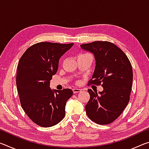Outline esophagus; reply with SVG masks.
Segmentation results:
<instances>
[{
    "label": "esophagus",
    "mask_w": 149,
    "mask_h": 149,
    "mask_svg": "<svg viewBox=\"0 0 149 149\" xmlns=\"http://www.w3.org/2000/svg\"><path fill=\"white\" fill-rule=\"evenodd\" d=\"M73 90V92H74V93H80L81 91V89H78V88H74V89H72Z\"/></svg>",
    "instance_id": "obj_1"
}]
</instances>
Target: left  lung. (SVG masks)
<instances>
[{
  "instance_id": "obj_1",
  "label": "left lung",
  "mask_w": 149,
  "mask_h": 149,
  "mask_svg": "<svg viewBox=\"0 0 149 149\" xmlns=\"http://www.w3.org/2000/svg\"><path fill=\"white\" fill-rule=\"evenodd\" d=\"M81 48L94 55L95 68L91 84H102L103 91L88 89L90 99L86 114L98 124H109L122 114L130 101L133 82L132 64L116 45L108 41L83 44Z\"/></svg>"
}]
</instances>
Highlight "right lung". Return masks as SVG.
I'll use <instances>...</instances> for the list:
<instances>
[{
    "mask_svg": "<svg viewBox=\"0 0 149 149\" xmlns=\"http://www.w3.org/2000/svg\"><path fill=\"white\" fill-rule=\"evenodd\" d=\"M74 43L41 42L26 50L18 62L16 85L21 106L33 122L41 127L56 125L65 116L72 89H51L50 81L58 68L59 60Z\"/></svg>",
    "mask_w": 149,
    "mask_h": 149,
    "instance_id": "obj_1",
    "label": "right lung"
}]
</instances>
